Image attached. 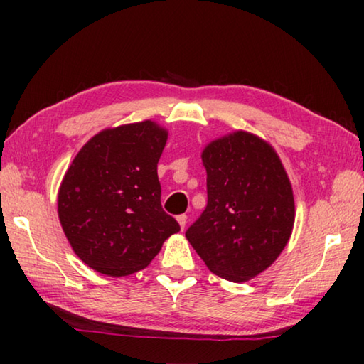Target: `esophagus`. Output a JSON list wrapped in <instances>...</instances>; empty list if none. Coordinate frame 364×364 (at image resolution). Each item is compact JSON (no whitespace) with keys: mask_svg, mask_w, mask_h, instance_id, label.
Masks as SVG:
<instances>
[{"mask_svg":"<svg viewBox=\"0 0 364 364\" xmlns=\"http://www.w3.org/2000/svg\"><path fill=\"white\" fill-rule=\"evenodd\" d=\"M176 221H178V223H180L181 230H184V228H186V223H188V217H186V215H178Z\"/></svg>","mask_w":364,"mask_h":364,"instance_id":"34e87169","label":"esophagus"}]
</instances>
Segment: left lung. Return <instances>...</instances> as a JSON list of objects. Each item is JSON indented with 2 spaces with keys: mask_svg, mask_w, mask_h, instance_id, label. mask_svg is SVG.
<instances>
[{
  "mask_svg": "<svg viewBox=\"0 0 364 364\" xmlns=\"http://www.w3.org/2000/svg\"><path fill=\"white\" fill-rule=\"evenodd\" d=\"M207 207L186 237L220 278L245 282L276 262L295 221L292 184L268 141L237 130L202 151Z\"/></svg>",
  "mask_w": 364,
  "mask_h": 364,
  "instance_id": "8db88e82",
  "label": "left lung"
}]
</instances>
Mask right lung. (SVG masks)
I'll list each match as a JSON object with an SVG mask.
<instances>
[{
	"instance_id": "1",
	"label": "right lung",
	"mask_w": 364,
	"mask_h": 364,
	"mask_svg": "<svg viewBox=\"0 0 364 364\" xmlns=\"http://www.w3.org/2000/svg\"><path fill=\"white\" fill-rule=\"evenodd\" d=\"M167 139L152 120L106 128L67 168L58 193L60 226L80 260L97 273H136L180 231L160 205L157 164Z\"/></svg>"
}]
</instances>
